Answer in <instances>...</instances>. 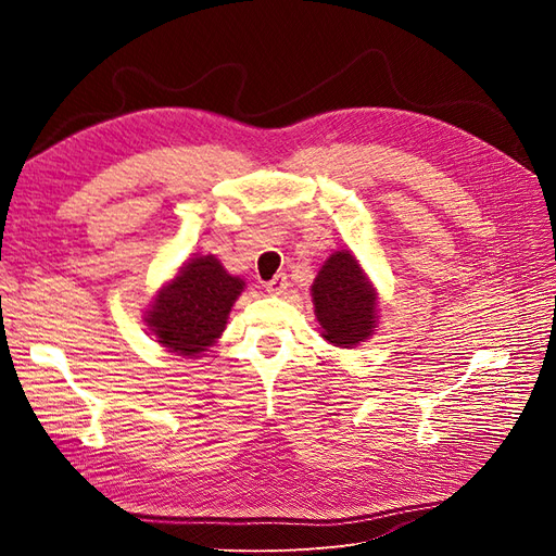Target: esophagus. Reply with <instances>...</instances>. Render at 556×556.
I'll list each match as a JSON object with an SVG mask.
<instances>
[{"mask_svg":"<svg viewBox=\"0 0 556 556\" xmlns=\"http://www.w3.org/2000/svg\"><path fill=\"white\" fill-rule=\"evenodd\" d=\"M266 288H268L270 295H283L286 290H288V277H286L283 273H279V275H275V277L266 283Z\"/></svg>","mask_w":556,"mask_h":556,"instance_id":"1","label":"esophagus"}]
</instances>
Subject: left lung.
<instances>
[{
	"instance_id": "1",
	"label": "left lung",
	"mask_w": 556,
	"mask_h": 556,
	"mask_svg": "<svg viewBox=\"0 0 556 556\" xmlns=\"http://www.w3.org/2000/svg\"><path fill=\"white\" fill-rule=\"evenodd\" d=\"M311 290L323 336L336 346H356L374 331L376 293L352 252L331 254Z\"/></svg>"
}]
</instances>
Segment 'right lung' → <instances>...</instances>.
<instances>
[{
    "mask_svg": "<svg viewBox=\"0 0 556 556\" xmlns=\"http://www.w3.org/2000/svg\"><path fill=\"white\" fill-rule=\"evenodd\" d=\"M243 286V279L225 273L216 256H195L160 290L146 323L168 352L180 356L207 352L223 333Z\"/></svg>",
    "mask_w": 556,
    "mask_h": 556,
    "instance_id": "1",
    "label": "right lung"
}]
</instances>
